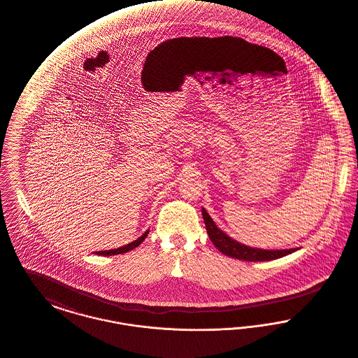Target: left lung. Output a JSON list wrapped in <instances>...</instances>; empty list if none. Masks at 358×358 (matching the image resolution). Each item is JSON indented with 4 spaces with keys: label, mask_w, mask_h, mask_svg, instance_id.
<instances>
[{
    "label": "left lung",
    "mask_w": 358,
    "mask_h": 358,
    "mask_svg": "<svg viewBox=\"0 0 358 358\" xmlns=\"http://www.w3.org/2000/svg\"><path fill=\"white\" fill-rule=\"evenodd\" d=\"M206 229L208 232L212 243L216 246V249L220 252H223L227 257L242 259V261H271V259H277L284 255H288L291 252H296L297 249H285V250H264V249H254L250 246L242 245L236 241H234L227 234L217 229L215 222L212 220L206 208L201 210Z\"/></svg>",
    "instance_id": "left-lung-1"
}]
</instances>
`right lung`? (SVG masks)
<instances>
[{
    "label": "right lung",
    "instance_id": "1",
    "mask_svg": "<svg viewBox=\"0 0 358 358\" xmlns=\"http://www.w3.org/2000/svg\"><path fill=\"white\" fill-rule=\"evenodd\" d=\"M148 231L145 232L142 236H139L136 241H134V242H131V243H128L126 246H123V248H117V249H113V250H106V252H96L97 255H116V254H123V252H129V250H134L135 248H138L145 239H146V236H148Z\"/></svg>",
    "mask_w": 358,
    "mask_h": 358
}]
</instances>
